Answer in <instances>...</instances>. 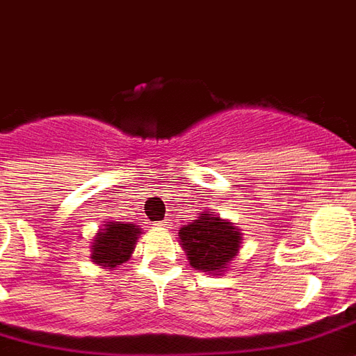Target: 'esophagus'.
Here are the masks:
<instances>
[{"instance_id":"obj_1","label":"esophagus","mask_w":356,"mask_h":356,"mask_svg":"<svg viewBox=\"0 0 356 356\" xmlns=\"http://www.w3.org/2000/svg\"><path fill=\"white\" fill-rule=\"evenodd\" d=\"M170 225H172V221H170V219H163V221L157 223V227H161V229H168Z\"/></svg>"}]
</instances>
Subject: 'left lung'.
Returning a JSON list of instances; mask_svg holds the SVG:
<instances>
[{"label": "left lung", "instance_id": "obj_1", "mask_svg": "<svg viewBox=\"0 0 356 356\" xmlns=\"http://www.w3.org/2000/svg\"><path fill=\"white\" fill-rule=\"evenodd\" d=\"M178 242L195 270L223 276L242 248L244 234L229 219L216 212L200 210L188 225L180 227Z\"/></svg>", "mask_w": 356, "mask_h": 356}]
</instances>
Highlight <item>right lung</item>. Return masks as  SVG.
<instances>
[{"mask_svg":"<svg viewBox=\"0 0 356 356\" xmlns=\"http://www.w3.org/2000/svg\"><path fill=\"white\" fill-rule=\"evenodd\" d=\"M140 234H143V229L135 223L114 221V219L105 221L90 242L92 263L99 264L101 268H106L108 272L116 270L120 264L129 261Z\"/></svg>","mask_w":356,"mask_h":356,"instance_id":"right-lung-1","label":"right lung"}]
</instances>
